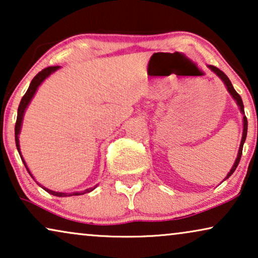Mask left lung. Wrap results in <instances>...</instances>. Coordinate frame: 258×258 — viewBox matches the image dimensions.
<instances>
[{
  "instance_id": "obj_1",
  "label": "left lung",
  "mask_w": 258,
  "mask_h": 258,
  "mask_svg": "<svg viewBox=\"0 0 258 258\" xmlns=\"http://www.w3.org/2000/svg\"><path fill=\"white\" fill-rule=\"evenodd\" d=\"M208 67H209V69L213 70V72H214L215 74H216V75H217L218 77H220V79H221L222 81H223L224 84H225V87H227V89H228L229 93H230L232 98H234V100H235L236 102H237V105L239 107V110H241L242 114L244 115V105H243L242 98H241V96H239V95L237 94V91H236V90L234 89V87H232V84H231V82H230V80L228 79V76L225 75V74H224L223 72H222V70L216 68V67H214V66H208ZM246 133H248V119H246L245 116H243V135H242L241 144H239V149H238L237 158H236L234 165H232V168L230 169V171L228 172L227 177L224 178V181H225V179H227V178L230 177V176H231L232 174H234V171L236 170V168H237V165H238V163H239V160H241V156H242L243 144H244V142H245Z\"/></svg>"
}]
</instances>
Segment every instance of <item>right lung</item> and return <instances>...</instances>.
Here are the masks:
<instances>
[{
	"label": "right lung",
	"mask_w": 258,
	"mask_h": 258,
	"mask_svg": "<svg viewBox=\"0 0 258 258\" xmlns=\"http://www.w3.org/2000/svg\"><path fill=\"white\" fill-rule=\"evenodd\" d=\"M58 68H59L58 66H55V67H48V68L43 69V70H42V72L38 73L37 75L34 77L33 81H31V83H30L29 88H28L27 93L24 94V96L22 97V100H21V102H20V105H19V110H17V119H16V124H15V142H16V148H17V150H19L20 156H21V158H22L23 163H24V165H26L27 170H28V172H29V174H30L31 177H33V175H31V172L29 171V169H28L27 164H26V162H24L23 157H22V155H21V151H20V141H19V135H20V132H21V125H22L23 115H24V111H26V109H27V107H28V104L30 103L31 98L34 97L35 93H36L37 88L41 86V83L43 82V81H44L45 79H47V77H48L49 75H50V74H52L54 72H56V70H57ZM33 178H34V177H33ZM37 184H38V183H37ZM41 186H42V185H41ZM42 188H43V189L45 190V191H48L49 194H51V195H54V196H58V197L83 195V194L90 192L91 190H94V189H95V188H94V189H93V188H89V189L84 190L83 192L66 194V192H56V191H52V190H49V189H47V188H44V186H42Z\"/></svg>",
	"instance_id": "1"
}]
</instances>
